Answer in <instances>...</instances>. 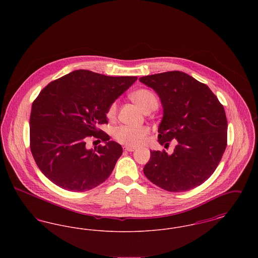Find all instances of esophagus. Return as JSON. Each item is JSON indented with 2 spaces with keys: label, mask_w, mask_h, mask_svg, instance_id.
Segmentation results:
<instances>
[{
  "label": "esophagus",
  "mask_w": 258,
  "mask_h": 258,
  "mask_svg": "<svg viewBox=\"0 0 258 258\" xmlns=\"http://www.w3.org/2000/svg\"><path fill=\"white\" fill-rule=\"evenodd\" d=\"M135 149H136L135 147H130V146H125V147H124V151H127V152H134V151H135Z\"/></svg>",
  "instance_id": "obj_1"
}]
</instances>
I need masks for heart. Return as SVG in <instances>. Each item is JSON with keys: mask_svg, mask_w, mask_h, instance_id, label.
Masks as SVG:
<instances>
[{"mask_svg": "<svg viewBox=\"0 0 258 258\" xmlns=\"http://www.w3.org/2000/svg\"><path fill=\"white\" fill-rule=\"evenodd\" d=\"M131 98L135 103L145 111L157 108L159 105V99L154 92L148 89H138L131 94ZM117 115V102L114 101L108 106L106 117L109 120L116 118ZM149 135L147 126H132L121 125L115 128L114 138L121 144L130 147H137L142 145Z\"/></svg>", "mask_w": 258, "mask_h": 258, "instance_id": "obj_1", "label": "heart"}]
</instances>
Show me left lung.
Returning <instances> with one entry per match:
<instances>
[{
    "label": "left lung",
    "instance_id": "left-lung-1",
    "mask_svg": "<svg viewBox=\"0 0 258 258\" xmlns=\"http://www.w3.org/2000/svg\"><path fill=\"white\" fill-rule=\"evenodd\" d=\"M155 90L163 108L159 142L177 146L172 155L150 151L144 166L148 179L161 188L180 192L203 184L216 170L227 145V120L218 98L207 85L183 72L140 77Z\"/></svg>",
    "mask_w": 258,
    "mask_h": 258
}]
</instances>
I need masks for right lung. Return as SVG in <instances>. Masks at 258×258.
I'll return each instance as SVG.
<instances>
[{"label":"right lung","mask_w":258,"mask_h":258,"mask_svg":"<svg viewBox=\"0 0 258 258\" xmlns=\"http://www.w3.org/2000/svg\"><path fill=\"white\" fill-rule=\"evenodd\" d=\"M136 79L78 70L43 88L32 105L30 147L38 168L51 182L81 192L110 176L123 149L97 126L108 123V106ZM89 136L106 145L87 149Z\"/></svg>","instance_id":"right-lung-1"}]
</instances>
